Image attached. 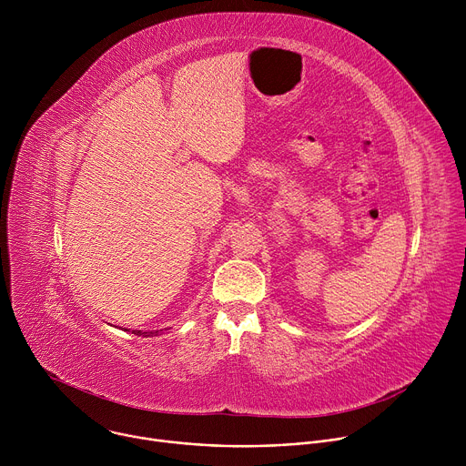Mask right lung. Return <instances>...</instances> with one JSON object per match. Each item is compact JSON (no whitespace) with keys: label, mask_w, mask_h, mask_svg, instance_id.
<instances>
[{"label":"right lung","mask_w":466,"mask_h":466,"mask_svg":"<svg viewBox=\"0 0 466 466\" xmlns=\"http://www.w3.org/2000/svg\"><path fill=\"white\" fill-rule=\"evenodd\" d=\"M162 329H151V331H142V329H132V334H137V336H144V338H155V336H158Z\"/></svg>","instance_id":"obj_1"}]
</instances>
